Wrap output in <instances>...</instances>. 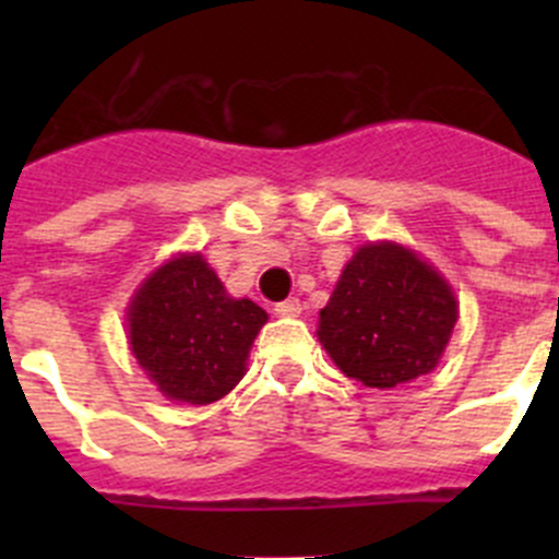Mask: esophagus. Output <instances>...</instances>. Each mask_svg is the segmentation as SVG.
Here are the masks:
<instances>
[{
    "mask_svg": "<svg viewBox=\"0 0 559 559\" xmlns=\"http://www.w3.org/2000/svg\"><path fill=\"white\" fill-rule=\"evenodd\" d=\"M275 313L284 316V319H295V316L302 313V302L297 300V297H289V300H284L275 306Z\"/></svg>",
    "mask_w": 559,
    "mask_h": 559,
    "instance_id": "34e87169",
    "label": "esophagus"
}]
</instances>
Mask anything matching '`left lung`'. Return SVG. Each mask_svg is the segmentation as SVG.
I'll use <instances>...</instances> for the list:
<instances>
[{"label": "left lung", "mask_w": 559, "mask_h": 559, "mask_svg": "<svg viewBox=\"0 0 559 559\" xmlns=\"http://www.w3.org/2000/svg\"><path fill=\"white\" fill-rule=\"evenodd\" d=\"M454 324L456 297L432 264L405 246L368 243L343 267L316 335L348 379L392 389L436 368Z\"/></svg>", "instance_id": "obj_1"}]
</instances>
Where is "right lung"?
Instances as JSON below:
<instances>
[{
  "label": "right lung",
  "instance_id": "1",
  "mask_svg": "<svg viewBox=\"0 0 559 559\" xmlns=\"http://www.w3.org/2000/svg\"><path fill=\"white\" fill-rule=\"evenodd\" d=\"M127 321L134 359L159 392L207 405L243 379L267 313L229 297L202 253H178L134 292Z\"/></svg>",
  "mask_w": 559,
  "mask_h": 559
}]
</instances>
